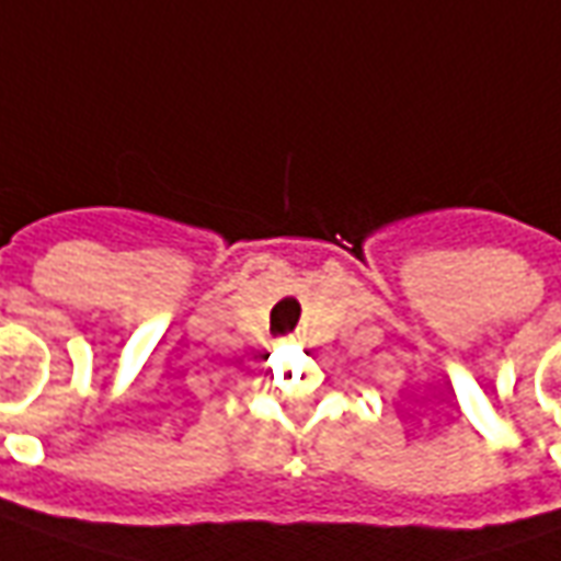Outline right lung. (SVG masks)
<instances>
[{
	"label": "right lung",
	"instance_id": "right-lung-1",
	"mask_svg": "<svg viewBox=\"0 0 561 561\" xmlns=\"http://www.w3.org/2000/svg\"><path fill=\"white\" fill-rule=\"evenodd\" d=\"M264 357H267V354H264Z\"/></svg>",
	"mask_w": 561,
	"mask_h": 561
}]
</instances>
